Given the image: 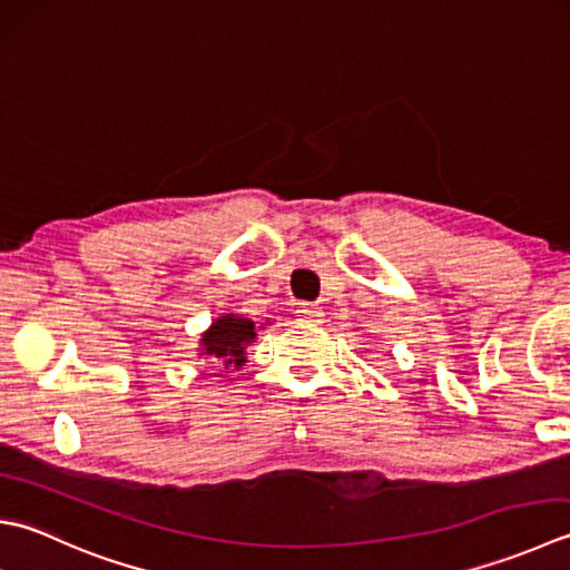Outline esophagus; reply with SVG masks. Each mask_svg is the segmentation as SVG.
<instances>
[{"label":"esophagus","mask_w":570,"mask_h":570,"mask_svg":"<svg viewBox=\"0 0 570 570\" xmlns=\"http://www.w3.org/2000/svg\"><path fill=\"white\" fill-rule=\"evenodd\" d=\"M323 316H326V314H323L321 306H316V304H301L296 308V321L306 323V326H321V323L326 321Z\"/></svg>","instance_id":"obj_1"}]
</instances>
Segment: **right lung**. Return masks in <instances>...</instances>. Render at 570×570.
I'll return each instance as SVG.
<instances>
[{"mask_svg":"<svg viewBox=\"0 0 570 570\" xmlns=\"http://www.w3.org/2000/svg\"><path fill=\"white\" fill-rule=\"evenodd\" d=\"M259 328L264 326H256V321L247 316L219 314L199 336L197 358L239 371L247 363V345L256 341V331Z\"/></svg>","mask_w":570,"mask_h":570,"instance_id":"obj_1","label":"right lung"}]
</instances>
